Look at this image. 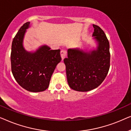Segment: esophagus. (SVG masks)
Masks as SVG:
<instances>
[{
	"label": "esophagus",
	"mask_w": 131,
	"mask_h": 131,
	"mask_svg": "<svg viewBox=\"0 0 131 131\" xmlns=\"http://www.w3.org/2000/svg\"><path fill=\"white\" fill-rule=\"evenodd\" d=\"M61 58H62V60H63L64 58H66V55H67V52H66V51L65 50H62L61 51Z\"/></svg>",
	"instance_id": "34e87169"
}]
</instances>
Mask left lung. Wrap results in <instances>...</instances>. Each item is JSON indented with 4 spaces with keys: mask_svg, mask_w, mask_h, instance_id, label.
Masks as SVG:
<instances>
[{
    "mask_svg": "<svg viewBox=\"0 0 131 131\" xmlns=\"http://www.w3.org/2000/svg\"><path fill=\"white\" fill-rule=\"evenodd\" d=\"M92 39L95 47L74 48L67 50L64 62L68 84L73 90L87 92L101 85L110 69V45L103 30L93 24Z\"/></svg>",
    "mask_w": 131,
    "mask_h": 131,
    "instance_id": "left-lung-1",
    "label": "left lung"
}]
</instances>
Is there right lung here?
Returning a JSON list of instances; mask_svg holds the SVG:
<instances>
[{
  "label": "right lung",
  "mask_w": 131,
  "mask_h": 131,
  "mask_svg": "<svg viewBox=\"0 0 131 131\" xmlns=\"http://www.w3.org/2000/svg\"><path fill=\"white\" fill-rule=\"evenodd\" d=\"M30 27V22L23 24L12 41V73L17 83L27 91L42 92L49 86L52 74L61 61L60 50H51L49 46L43 45L36 51H27L24 39Z\"/></svg>",
  "instance_id": "add662e5"
}]
</instances>
